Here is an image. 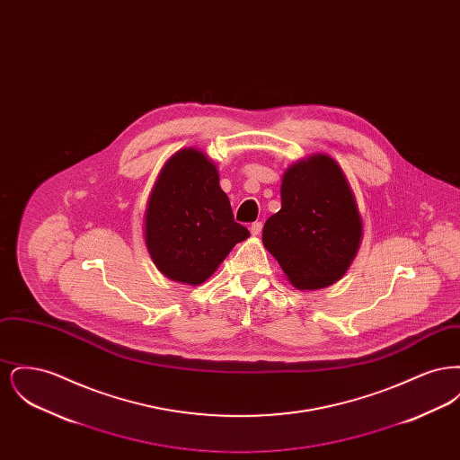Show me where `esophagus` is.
<instances>
[{
	"instance_id": "1",
	"label": "esophagus",
	"mask_w": 460,
	"mask_h": 460,
	"mask_svg": "<svg viewBox=\"0 0 460 460\" xmlns=\"http://www.w3.org/2000/svg\"><path fill=\"white\" fill-rule=\"evenodd\" d=\"M250 233H252V236H259L262 233V222H253L250 226Z\"/></svg>"
}]
</instances>
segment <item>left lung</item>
<instances>
[{
    "label": "left lung",
    "instance_id": "left-lung-1",
    "mask_svg": "<svg viewBox=\"0 0 460 460\" xmlns=\"http://www.w3.org/2000/svg\"><path fill=\"white\" fill-rule=\"evenodd\" d=\"M362 240V219L341 167L319 154L291 165L281 210L263 226V246L298 289H321L349 270Z\"/></svg>",
    "mask_w": 460,
    "mask_h": 460
}]
</instances>
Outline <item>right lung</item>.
<instances>
[{"label": "right lung", "instance_id": "obj_1", "mask_svg": "<svg viewBox=\"0 0 460 460\" xmlns=\"http://www.w3.org/2000/svg\"><path fill=\"white\" fill-rule=\"evenodd\" d=\"M248 236L234 222L214 162L195 148L172 155L145 214V241L156 269L177 283L201 285Z\"/></svg>", "mask_w": 460, "mask_h": 460}]
</instances>
